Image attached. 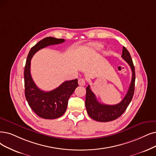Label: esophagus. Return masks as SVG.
<instances>
[{
  "instance_id": "34e87169",
  "label": "esophagus",
  "mask_w": 156,
  "mask_h": 156,
  "mask_svg": "<svg viewBox=\"0 0 156 156\" xmlns=\"http://www.w3.org/2000/svg\"><path fill=\"white\" fill-rule=\"evenodd\" d=\"M78 84H79V86H84V85H85V84H86L85 80H84V79H82V78L79 79V80H78Z\"/></svg>"
}]
</instances>
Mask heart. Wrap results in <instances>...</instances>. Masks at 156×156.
Masks as SVG:
<instances>
[{"label":"heart","mask_w":156,"mask_h":156,"mask_svg":"<svg viewBox=\"0 0 156 156\" xmlns=\"http://www.w3.org/2000/svg\"><path fill=\"white\" fill-rule=\"evenodd\" d=\"M102 47H103L102 45L101 44H95L93 46V49L95 51H101Z\"/></svg>","instance_id":"1"}]
</instances>
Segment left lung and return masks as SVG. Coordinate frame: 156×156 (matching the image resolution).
Masks as SVG:
<instances>
[{
	"label": "left lung",
	"instance_id": "1",
	"mask_svg": "<svg viewBox=\"0 0 156 156\" xmlns=\"http://www.w3.org/2000/svg\"><path fill=\"white\" fill-rule=\"evenodd\" d=\"M122 58L130 66L132 70V79L129 90L122 101L115 105L102 104L98 102L94 93L91 90L90 85L86 88L85 105L88 115L94 120L107 122L116 120L120 117L127 108L133 97L135 87V69L133 62L127 49L123 46Z\"/></svg>",
	"mask_w": 156,
	"mask_h": 156
}]
</instances>
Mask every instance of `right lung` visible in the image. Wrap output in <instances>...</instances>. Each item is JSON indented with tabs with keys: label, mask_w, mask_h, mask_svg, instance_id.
Returning <instances> with one entry per match:
<instances>
[{
	"label": "right lung",
	"mask_w": 156,
	"mask_h": 156,
	"mask_svg": "<svg viewBox=\"0 0 156 156\" xmlns=\"http://www.w3.org/2000/svg\"><path fill=\"white\" fill-rule=\"evenodd\" d=\"M64 41V39H58L53 37L43 38L30 50L24 68L25 96L30 108L37 115L45 119H55L65 113L68 99L78 86L77 79L65 81L52 91L41 90L35 84L31 77L30 60L39 50Z\"/></svg>",
	"instance_id": "right-lung-1"
}]
</instances>
